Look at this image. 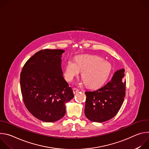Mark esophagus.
Masks as SVG:
<instances>
[{"mask_svg": "<svg viewBox=\"0 0 149 149\" xmlns=\"http://www.w3.org/2000/svg\"><path fill=\"white\" fill-rule=\"evenodd\" d=\"M79 90L78 89V88H74L73 89V93H74V94H76V93H77L79 92Z\"/></svg>", "mask_w": 149, "mask_h": 149, "instance_id": "obj_1", "label": "esophagus"}]
</instances>
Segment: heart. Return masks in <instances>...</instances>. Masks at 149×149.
Here are the masks:
<instances>
[{"label":"heart","mask_w":149,"mask_h":149,"mask_svg":"<svg viewBox=\"0 0 149 149\" xmlns=\"http://www.w3.org/2000/svg\"><path fill=\"white\" fill-rule=\"evenodd\" d=\"M82 71L81 77L86 86L91 88L100 87L107 79L111 71V65L102 58L91 55L76 56L75 61H67L64 68V77L72 81Z\"/></svg>","instance_id":"obj_1"}]
</instances>
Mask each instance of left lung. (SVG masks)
Segmentation results:
<instances>
[{
  "instance_id": "left-lung-1",
  "label": "left lung",
  "mask_w": 149,
  "mask_h": 149,
  "mask_svg": "<svg viewBox=\"0 0 149 149\" xmlns=\"http://www.w3.org/2000/svg\"><path fill=\"white\" fill-rule=\"evenodd\" d=\"M124 70L117 71L103 87L86 93L85 115L93 122L102 123L113 118L120 110L125 95Z\"/></svg>"
}]
</instances>
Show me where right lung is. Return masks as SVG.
I'll list each match as a JSON object with an SVG mask.
<instances>
[{"label": "right lung", "mask_w": 149, "mask_h": 149, "mask_svg": "<svg viewBox=\"0 0 149 149\" xmlns=\"http://www.w3.org/2000/svg\"><path fill=\"white\" fill-rule=\"evenodd\" d=\"M62 49H43L25 63L20 72V89L28 110L44 122L59 120L65 114V104L74 98L63 77Z\"/></svg>", "instance_id": "obj_1"}]
</instances>
